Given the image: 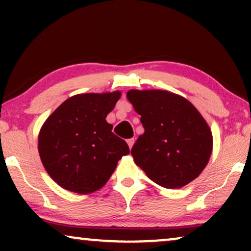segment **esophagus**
I'll return each instance as SVG.
<instances>
[{"mask_svg":"<svg viewBox=\"0 0 251 251\" xmlns=\"http://www.w3.org/2000/svg\"><path fill=\"white\" fill-rule=\"evenodd\" d=\"M126 143H128L129 147H130V149H131V147L133 146V144H135V139H133V138H130V139L126 140Z\"/></svg>","mask_w":251,"mask_h":251,"instance_id":"esophagus-1","label":"esophagus"}]
</instances>
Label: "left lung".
<instances>
[{"label": "left lung", "mask_w": 251, "mask_h": 251, "mask_svg": "<svg viewBox=\"0 0 251 251\" xmlns=\"http://www.w3.org/2000/svg\"><path fill=\"white\" fill-rule=\"evenodd\" d=\"M144 131L132 146L135 163L154 183L180 188L199 177L212 152V133L193 104L167 90H129Z\"/></svg>", "instance_id": "8db88e82"}]
</instances>
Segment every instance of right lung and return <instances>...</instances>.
Here are the masks:
<instances>
[{
	"instance_id": "right-lung-1",
	"label": "right lung",
	"mask_w": 251,
	"mask_h": 251,
	"mask_svg": "<svg viewBox=\"0 0 251 251\" xmlns=\"http://www.w3.org/2000/svg\"><path fill=\"white\" fill-rule=\"evenodd\" d=\"M121 92L82 94L68 98L43 123L39 154L49 176L78 194L98 191L130 153L128 144L112 132L106 116Z\"/></svg>"
}]
</instances>
